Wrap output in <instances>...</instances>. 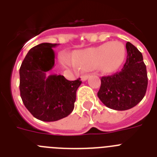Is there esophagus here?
Segmentation results:
<instances>
[{
	"instance_id": "esophagus-1",
	"label": "esophagus",
	"mask_w": 157,
	"mask_h": 157,
	"mask_svg": "<svg viewBox=\"0 0 157 157\" xmlns=\"http://www.w3.org/2000/svg\"><path fill=\"white\" fill-rule=\"evenodd\" d=\"M89 77H90V75H82V77H81L82 81V82L86 81V80L89 78Z\"/></svg>"
}]
</instances>
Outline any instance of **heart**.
<instances>
[{
  "mask_svg": "<svg viewBox=\"0 0 157 157\" xmlns=\"http://www.w3.org/2000/svg\"><path fill=\"white\" fill-rule=\"evenodd\" d=\"M125 45L120 41L106 42L98 47L78 51L74 62L65 56L62 63L67 66L77 65L82 70L98 68L103 73H112L120 68L126 57Z\"/></svg>",
  "mask_w": 157,
  "mask_h": 157,
  "instance_id": "b5f03b06",
  "label": "heart"
}]
</instances>
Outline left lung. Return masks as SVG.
<instances>
[{"instance_id": "left-lung-1", "label": "left lung", "mask_w": 157, "mask_h": 157, "mask_svg": "<svg viewBox=\"0 0 157 157\" xmlns=\"http://www.w3.org/2000/svg\"><path fill=\"white\" fill-rule=\"evenodd\" d=\"M127 60L121 71L101 78L98 96L109 109H130L138 105L145 95L148 86L146 66L142 54L130 42H127Z\"/></svg>"}]
</instances>
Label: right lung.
Listing matches in <instances>:
<instances>
[{
	"instance_id": "1",
	"label": "right lung",
	"mask_w": 157,
	"mask_h": 157,
	"mask_svg": "<svg viewBox=\"0 0 157 157\" xmlns=\"http://www.w3.org/2000/svg\"><path fill=\"white\" fill-rule=\"evenodd\" d=\"M59 44L41 43L30 48L19 69V90L27 110L37 120L53 122L70 115L74 109L80 78L68 81L51 75L55 63L52 48Z\"/></svg>"
}]
</instances>
